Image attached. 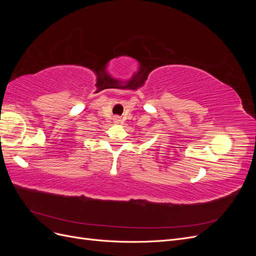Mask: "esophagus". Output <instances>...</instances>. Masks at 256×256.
I'll use <instances>...</instances> for the list:
<instances>
[{
	"instance_id": "34e87169",
	"label": "esophagus",
	"mask_w": 256,
	"mask_h": 256,
	"mask_svg": "<svg viewBox=\"0 0 256 256\" xmlns=\"http://www.w3.org/2000/svg\"><path fill=\"white\" fill-rule=\"evenodd\" d=\"M120 118H118V116H115V118H114V122L115 124H120Z\"/></svg>"
}]
</instances>
